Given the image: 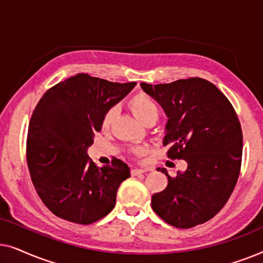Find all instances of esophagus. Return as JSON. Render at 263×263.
<instances>
[{
    "label": "esophagus",
    "mask_w": 263,
    "mask_h": 263,
    "mask_svg": "<svg viewBox=\"0 0 263 263\" xmlns=\"http://www.w3.org/2000/svg\"><path fill=\"white\" fill-rule=\"evenodd\" d=\"M147 170L145 168H133L132 170V175L133 176H138V175H141V174H145Z\"/></svg>",
    "instance_id": "obj_1"
}]
</instances>
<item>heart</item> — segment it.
Wrapping results in <instances>:
<instances>
[{"instance_id":"heart-1","label":"heart","mask_w":263,"mask_h":263,"mask_svg":"<svg viewBox=\"0 0 263 263\" xmlns=\"http://www.w3.org/2000/svg\"><path fill=\"white\" fill-rule=\"evenodd\" d=\"M128 104L129 107H130L133 111V114H134L142 123H145L146 121L151 120V118H156L157 120L158 112H159L157 104L149 96L145 95V93H136L135 96H133L132 98L129 99ZM116 106H111L104 112L102 118V127L104 129H107L110 127L111 123H112L115 120V117H116ZM142 148H139V147L132 149V153L135 154V156H140V154H142Z\"/></svg>"}]
</instances>
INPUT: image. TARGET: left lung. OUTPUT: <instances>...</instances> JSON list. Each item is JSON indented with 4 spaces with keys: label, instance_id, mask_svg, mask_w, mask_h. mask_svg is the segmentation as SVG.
Wrapping results in <instances>:
<instances>
[{
    "label": "left lung",
    "instance_id": "obj_1",
    "mask_svg": "<svg viewBox=\"0 0 263 263\" xmlns=\"http://www.w3.org/2000/svg\"><path fill=\"white\" fill-rule=\"evenodd\" d=\"M141 88L168 117L166 156L188 164L175 177L161 168L168 182L152 196L153 211L178 229L203 224L224 207L238 179L243 134L236 111L217 86L201 78L141 82Z\"/></svg>",
    "mask_w": 263,
    "mask_h": 263
}]
</instances>
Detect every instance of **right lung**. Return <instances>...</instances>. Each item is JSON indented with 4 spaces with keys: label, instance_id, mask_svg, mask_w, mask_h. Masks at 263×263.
<instances>
[{
    "label": "right lung",
    "instance_id": "1",
    "mask_svg": "<svg viewBox=\"0 0 263 263\" xmlns=\"http://www.w3.org/2000/svg\"><path fill=\"white\" fill-rule=\"evenodd\" d=\"M136 82H111L77 74L44 93L32 114L26 158L43 203L56 217L88 225L109 214L128 165L114 158L103 167L87 156L102 118Z\"/></svg>",
    "mask_w": 263,
    "mask_h": 263
}]
</instances>
